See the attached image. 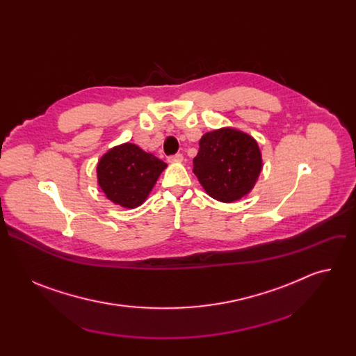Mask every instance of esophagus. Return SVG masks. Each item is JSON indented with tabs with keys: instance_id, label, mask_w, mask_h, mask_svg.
I'll use <instances>...</instances> for the list:
<instances>
[{
	"instance_id": "34e87169",
	"label": "esophagus",
	"mask_w": 356,
	"mask_h": 356,
	"mask_svg": "<svg viewBox=\"0 0 356 356\" xmlns=\"http://www.w3.org/2000/svg\"><path fill=\"white\" fill-rule=\"evenodd\" d=\"M168 161H169L170 163H173V162H181V161H183V155H181V154L172 155V156H169V158H168Z\"/></svg>"
}]
</instances>
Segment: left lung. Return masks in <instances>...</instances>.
I'll use <instances>...</instances> for the list:
<instances>
[{
    "instance_id": "left-lung-1",
    "label": "left lung",
    "mask_w": 356,
    "mask_h": 356,
    "mask_svg": "<svg viewBox=\"0 0 356 356\" xmlns=\"http://www.w3.org/2000/svg\"><path fill=\"white\" fill-rule=\"evenodd\" d=\"M262 169L257 140L231 128L217 129L200 139L193 172L216 200H239L255 184Z\"/></svg>"
}]
</instances>
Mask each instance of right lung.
Here are the masks:
<instances>
[{"mask_svg":"<svg viewBox=\"0 0 356 356\" xmlns=\"http://www.w3.org/2000/svg\"><path fill=\"white\" fill-rule=\"evenodd\" d=\"M166 163L134 143L111 149L97 166L98 184L106 195L125 209L142 204Z\"/></svg>","mask_w":356,"mask_h":356,"instance_id":"obj_1","label":"right lung"}]
</instances>
